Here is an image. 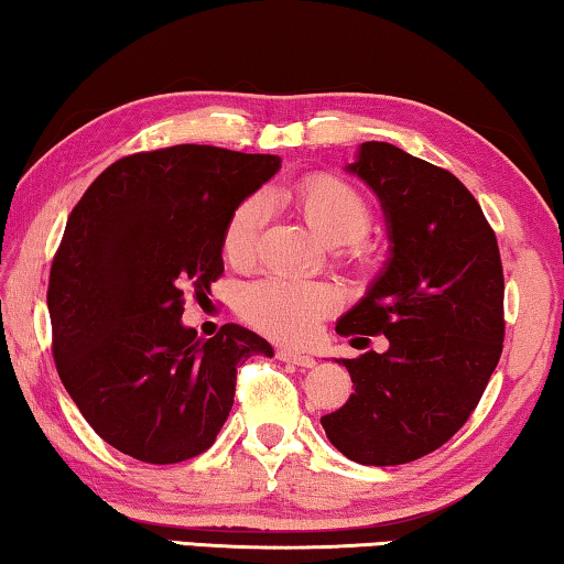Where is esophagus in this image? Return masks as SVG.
<instances>
[{"label": "esophagus", "instance_id": "esophagus-1", "mask_svg": "<svg viewBox=\"0 0 564 564\" xmlns=\"http://www.w3.org/2000/svg\"><path fill=\"white\" fill-rule=\"evenodd\" d=\"M276 358L282 362H290V366H297V368H312L315 366V358L305 352H297V350H288V348H280L276 350Z\"/></svg>", "mask_w": 564, "mask_h": 564}]
</instances>
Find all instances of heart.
<instances>
[{
    "instance_id": "heart-1",
    "label": "heart",
    "mask_w": 564,
    "mask_h": 564,
    "mask_svg": "<svg viewBox=\"0 0 564 564\" xmlns=\"http://www.w3.org/2000/svg\"><path fill=\"white\" fill-rule=\"evenodd\" d=\"M292 202L305 221L327 245H352L370 229V209L350 184L333 176H312L294 186ZM267 206L262 196H249L229 214L221 237L224 259L247 264L254 254ZM337 294L325 282L294 280V276H262L239 290L237 310L249 325L276 340L300 343L317 330L319 319L330 315Z\"/></svg>"
}]
</instances>
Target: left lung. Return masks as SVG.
<instances>
[{"label":"left lung","mask_w":564,"mask_h":564,"mask_svg":"<svg viewBox=\"0 0 564 564\" xmlns=\"http://www.w3.org/2000/svg\"><path fill=\"white\" fill-rule=\"evenodd\" d=\"M372 188L391 257L340 335H386L352 360L355 393L319 419L337 452L395 466L436 452L469 421L505 343V272L481 206L454 173L366 141L345 169Z\"/></svg>","instance_id":"1"}]
</instances>
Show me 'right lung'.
I'll list each match as a JSON object with an SVG mask.
<instances>
[{"label": "right lung", "instance_id": "obj_1", "mask_svg": "<svg viewBox=\"0 0 564 564\" xmlns=\"http://www.w3.org/2000/svg\"><path fill=\"white\" fill-rule=\"evenodd\" d=\"M280 155L171 145L108 166L67 219L52 259V355L83 419L145 464L204 454L234 405L237 366L272 345L241 325L209 340L181 323L186 292L224 272L229 214Z\"/></svg>", "mask_w": 564, "mask_h": 564}]
</instances>
